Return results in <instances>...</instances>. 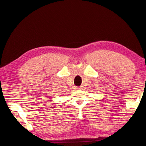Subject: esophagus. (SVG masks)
<instances>
[{
	"instance_id": "esophagus-1",
	"label": "esophagus",
	"mask_w": 146,
	"mask_h": 146,
	"mask_svg": "<svg viewBox=\"0 0 146 146\" xmlns=\"http://www.w3.org/2000/svg\"><path fill=\"white\" fill-rule=\"evenodd\" d=\"M81 87H80V86H76V88H75V89L76 90H80L81 89Z\"/></svg>"
}]
</instances>
